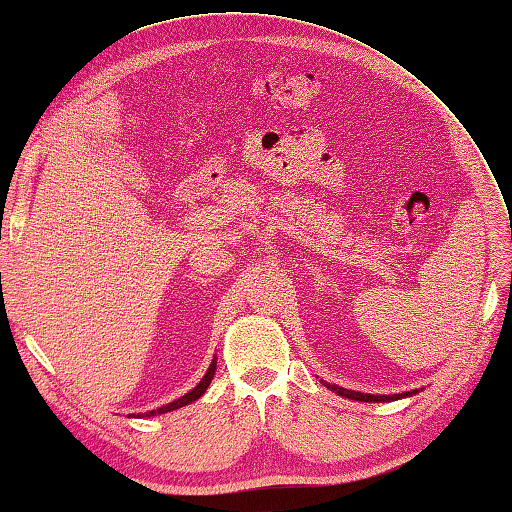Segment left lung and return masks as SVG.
Returning a JSON list of instances; mask_svg holds the SVG:
<instances>
[{
  "mask_svg": "<svg viewBox=\"0 0 512 512\" xmlns=\"http://www.w3.org/2000/svg\"><path fill=\"white\" fill-rule=\"evenodd\" d=\"M326 384V382H323ZM330 391H336V395H343V397H350V400L356 402H393V400H400V397H408L413 395L415 391L410 393H402V395H369V393H358V391H350V389H343V386H336V384H326Z\"/></svg>",
  "mask_w": 512,
  "mask_h": 512,
  "instance_id": "8db88e82",
  "label": "left lung"
}]
</instances>
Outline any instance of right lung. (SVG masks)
Masks as SVG:
<instances>
[{"label":"right lung","instance_id":"add662e5","mask_svg":"<svg viewBox=\"0 0 512 512\" xmlns=\"http://www.w3.org/2000/svg\"><path fill=\"white\" fill-rule=\"evenodd\" d=\"M215 369H217V360H213V365L208 367V371H206V376L202 378V382H199L193 391H189L186 395H182L180 400H176V402H171V404H167V406H160V408H156V410H152V413H145V417H154V415H162V413H171V410H178V408H182V406H186V404H191V402H195L197 397H202L204 393H206V389H208V384H210V380L215 378Z\"/></svg>","mask_w":512,"mask_h":512}]
</instances>
